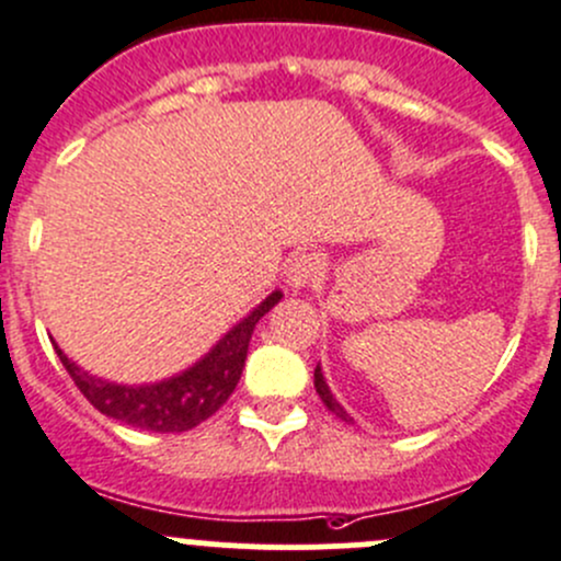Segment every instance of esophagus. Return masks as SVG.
Instances as JSON below:
<instances>
[{
    "label": "esophagus",
    "mask_w": 561,
    "mask_h": 561,
    "mask_svg": "<svg viewBox=\"0 0 561 561\" xmlns=\"http://www.w3.org/2000/svg\"><path fill=\"white\" fill-rule=\"evenodd\" d=\"M317 274H320V260H317L314 254L301 252L290 260V265H287L285 282L290 290L298 293V290H304V287L312 285V282L317 279Z\"/></svg>",
    "instance_id": "1"
}]
</instances>
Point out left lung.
Here are the masks:
<instances>
[{"instance_id": "8db88e82", "label": "left lung", "mask_w": 561, "mask_h": 561, "mask_svg": "<svg viewBox=\"0 0 561 561\" xmlns=\"http://www.w3.org/2000/svg\"><path fill=\"white\" fill-rule=\"evenodd\" d=\"M314 388H317V396H320V399H322V404H325L328 410L333 412V415H336V417H342L344 423H355L353 417H350V412L344 410L342 404H339V401H336V396L331 393V388H328V382H325V375H322L320 364H317V369H314Z\"/></svg>"}]
</instances>
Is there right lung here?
<instances>
[{
  "instance_id": "1",
  "label": "right lung",
  "mask_w": 561,
  "mask_h": 561,
  "mask_svg": "<svg viewBox=\"0 0 561 561\" xmlns=\"http://www.w3.org/2000/svg\"><path fill=\"white\" fill-rule=\"evenodd\" d=\"M279 301L282 290H274L252 312L241 317L195 364L186 366L179 375L165 377V380L140 382V386L92 375V371L78 366L72 358H67V353L54 339L50 342H54L56 355H59L61 366L72 377L78 390L103 415L118 423H127L133 428H144V432H190L197 423L211 417L230 399V393L239 386L241 371H244L249 339H252L254 325L260 322V317L268 314Z\"/></svg>"
}]
</instances>
